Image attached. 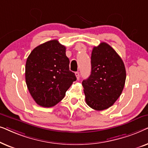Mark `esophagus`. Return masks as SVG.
I'll list each match as a JSON object with an SVG mask.
<instances>
[{"mask_svg": "<svg viewBox=\"0 0 148 148\" xmlns=\"http://www.w3.org/2000/svg\"><path fill=\"white\" fill-rule=\"evenodd\" d=\"M75 76H76L77 79H79V77H80V75H79V72L77 71V72L75 73Z\"/></svg>", "mask_w": 148, "mask_h": 148, "instance_id": "1", "label": "esophagus"}]
</instances>
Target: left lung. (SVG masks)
Instances as JSON below:
<instances>
[{
  "label": "left lung",
  "instance_id": "8db88e82",
  "mask_svg": "<svg viewBox=\"0 0 148 148\" xmlns=\"http://www.w3.org/2000/svg\"><path fill=\"white\" fill-rule=\"evenodd\" d=\"M90 77L82 82L86 102L96 110L112 106L121 96L126 79L124 62L108 44L93 48Z\"/></svg>",
  "mask_w": 148,
  "mask_h": 148
}]
</instances>
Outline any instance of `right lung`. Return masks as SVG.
Masks as SVG:
<instances>
[{
	"label": "right lung",
	"mask_w": 148,
	"mask_h": 148,
	"mask_svg": "<svg viewBox=\"0 0 148 148\" xmlns=\"http://www.w3.org/2000/svg\"><path fill=\"white\" fill-rule=\"evenodd\" d=\"M65 52V46L53 40L36 47L27 57L26 84L39 106H55L77 79L69 70V59Z\"/></svg>",
	"instance_id": "add662e5"
}]
</instances>
